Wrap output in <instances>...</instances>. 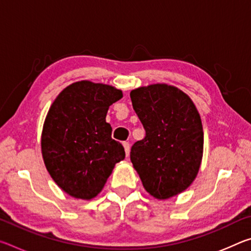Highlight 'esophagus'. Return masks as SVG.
<instances>
[{"instance_id": "34e87169", "label": "esophagus", "mask_w": 251, "mask_h": 251, "mask_svg": "<svg viewBox=\"0 0 251 251\" xmlns=\"http://www.w3.org/2000/svg\"><path fill=\"white\" fill-rule=\"evenodd\" d=\"M123 146L125 148V152H126V156L129 155V151H130V146H129V143L128 142H124L123 143Z\"/></svg>"}]
</instances>
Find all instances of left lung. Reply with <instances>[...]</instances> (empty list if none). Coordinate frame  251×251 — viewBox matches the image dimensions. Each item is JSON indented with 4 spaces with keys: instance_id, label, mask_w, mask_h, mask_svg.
<instances>
[{
    "instance_id": "1",
    "label": "left lung",
    "mask_w": 251,
    "mask_h": 251,
    "mask_svg": "<svg viewBox=\"0 0 251 251\" xmlns=\"http://www.w3.org/2000/svg\"><path fill=\"white\" fill-rule=\"evenodd\" d=\"M133 107L146 135L130 150V160L146 192L165 201L186 190L197 177L203 152V130L192 99L168 84L130 92Z\"/></svg>"
}]
</instances>
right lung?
I'll return each mask as SVG.
<instances>
[{
	"mask_svg": "<svg viewBox=\"0 0 251 251\" xmlns=\"http://www.w3.org/2000/svg\"><path fill=\"white\" fill-rule=\"evenodd\" d=\"M122 97L112 85L79 80L50 105L41 136L42 156L55 184L70 196L95 198L125 158L124 147L112 138L106 123L109 106Z\"/></svg>",
	"mask_w": 251,
	"mask_h": 251,
	"instance_id": "1",
	"label": "right lung"
}]
</instances>
